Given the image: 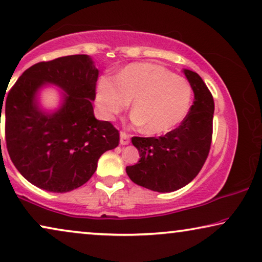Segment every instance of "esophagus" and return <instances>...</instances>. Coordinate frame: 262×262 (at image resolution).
Returning <instances> with one entry per match:
<instances>
[{"mask_svg":"<svg viewBox=\"0 0 262 262\" xmlns=\"http://www.w3.org/2000/svg\"><path fill=\"white\" fill-rule=\"evenodd\" d=\"M130 143V135L125 134V132H120V144L126 145Z\"/></svg>","mask_w":262,"mask_h":262,"instance_id":"34e87169","label":"esophagus"}]
</instances>
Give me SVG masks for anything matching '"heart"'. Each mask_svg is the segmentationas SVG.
Returning a JSON list of instances; mask_svg holds the SVG:
<instances>
[{
    "label": "heart",
    "instance_id": "obj_1",
    "mask_svg": "<svg viewBox=\"0 0 262 262\" xmlns=\"http://www.w3.org/2000/svg\"><path fill=\"white\" fill-rule=\"evenodd\" d=\"M192 91L184 77L151 63L130 64L116 78L102 75L95 89L100 117L112 121L132 100V123L150 135H162L184 120Z\"/></svg>",
    "mask_w": 262,
    "mask_h": 262
}]
</instances>
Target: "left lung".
<instances>
[{
	"label": "left lung",
	"mask_w": 262,
	"mask_h": 262,
	"mask_svg": "<svg viewBox=\"0 0 262 262\" xmlns=\"http://www.w3.org/2000/svg\"><path fill=\"white\" fill-rule=\"evenodd\" d=\"M194 101L180 126L160 137H132L138 163L126 167L135 184L155 192H174L194 179L209 155L214 102L202 77L184 69Z\"/></svg>",
	"instance_id": "1"
}]
</instances>
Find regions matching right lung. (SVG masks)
Masks as SVG:
<instances>
[{
	"instance_id": "add662e5",
	"label": "right lung",
	"mask_w": 262,
	"mask_h": 262,
	"mask_svg": "<svg viewBox=\"0 0 262 262\" xmlns=\"http://www.w3.org/2000/svg\"><path fill=\"white\" fill-rule=\"evenodd\" d=\"M98 76L89 56H66L28 68L9 91L3 107L7 150L31 184L56 193L81 187L95 173L100 156L119 144V131L94 117ZM46 83L66 92L52 114L37 103Z\"/></svg>"
}]
</instances>
